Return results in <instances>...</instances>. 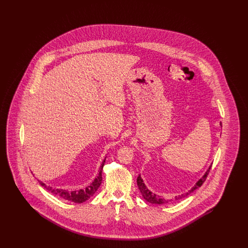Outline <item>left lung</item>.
<instances>
[{
  "label": "left lung",
  "instance_id": "8db88e82",
  "mask_svg": "<svg viewBox=\"0 0 248 248\" xmlns=\"http://www.w3.org/2000/svg\"><path fill=\"white\" fill-rule=\"evenodd\" d=\"M220 125H221V122H220ZM211 166H212V165L209 166V168L207 169V171L205 172V174H204L202 177H201L200 179L196 182V184L194 185V187H192L191 189H189L188 192H186V193H184V194H181V195H178V196H176V197H175V200H180V199H182V198L188 196L189 193H191L193 190H195V189H198L199 187H201V186L202 185V183L205 181L207 176H208L209 171H210V169H211ZM137 182H138V187H139V189H140V192H141L143 198L147 201V202H151V203H157V204H163V203H167V202H172V200H165V199H163V198H161L159 195H156V194L153 193L151 190H149V189L145 186V184H144V182H143V179H142L141 177H140V175L138 177Z\"/></svg>",
  "mask_w": 248,
  "mask_h": 248
}]
</instances>
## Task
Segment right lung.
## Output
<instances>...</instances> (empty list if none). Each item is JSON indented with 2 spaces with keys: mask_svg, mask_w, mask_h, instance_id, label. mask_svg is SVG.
<instances>
[{
  "mask_svg": "<svg viewBox=\"0 0 248 248\" xmlns=\"http://www.w3.org/2000/svg\"><path fill=\"white\" fill-rule=\"evenodd\" d=\"M105 160H106V158L102 162V165L100 166V169H99L97 177H95L94 181L84 189L69 191L67 189H55V188L46 186L45 183L41 182L40 180H38V181H39V183L44 188H46L51 193H53L54 195L58 196L59 198H61L63 200L73 202H76V203H81V202H83L88 200L91 196H93L94 192L99 188V186L101 184V181H102V169H103V166H104V164H105Z\"/></svg>",
  "mask_w": 248,
  "mask_h": 248,
  "instance_id": "add662e5",
  "label": "right lung"
}]
</instances>
